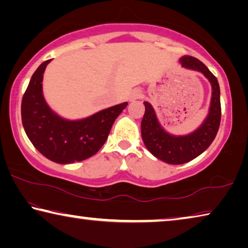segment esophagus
Here are the masks:
<instances>
[{"mask_svg": "<svg viewBox=\"0 0 248 248\" xmlns=\"http://www.w3.org/2000/svg\"><path fill=\"white\" fill-rule=\"evenodd\" d=\"M142 97V92L140 91V90H134L132 93H131V95H130V97H129V99L130 100H136V99H139V98H141Z\"/></svg>", "mask_w": 248, "mask_h": 248, "instance_id": "1", "label": "esophagus"}]
</instances>
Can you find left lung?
<instances>
[{
	"mask_svg": "<svg viewBox=\"0 0 248 248\" xmlns=\"http://www.w3.org/2000/svg\"><path fill=\"white\" fill-rule=\"evenodd\" d=\"M179 62L185 69L202 73L211 84L212 93L204 120L192 132L180 136L166 131L159 124L152 105L144 102L145 112L141 121L143 143L155 157L173 165L184 164L203 153L215 140L221 121L220 86L217 78L202 62L194 57H183Z\"/></svg>",
	"mask_w": 248,
	"mask_h": 248,
	"instance_id": "left-lung-1",
	"label": "left lung"
}]
</instances>
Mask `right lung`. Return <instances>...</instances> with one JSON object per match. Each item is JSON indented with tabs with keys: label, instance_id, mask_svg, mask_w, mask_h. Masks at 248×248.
<instances>
[{
	"label": "right lung",
	"instance_id": "add662e5",
	"mask_svg": "<svg viewBox=\"0 0 248 248\" xmlns=\"http://www.w3.org/2000/svg\"><path fill=\"white\" fill-rule=\"evenodd\" d=\"M50 61L38 66L23 96V127L32 145L50 161L58 164L81 162L98 152L128 103L102 109L82 119L63 118L50 108L44 97V73Z\"/></svg>",
	"mask_w": 248,
	"mask_h": 248
}]
</instances>
